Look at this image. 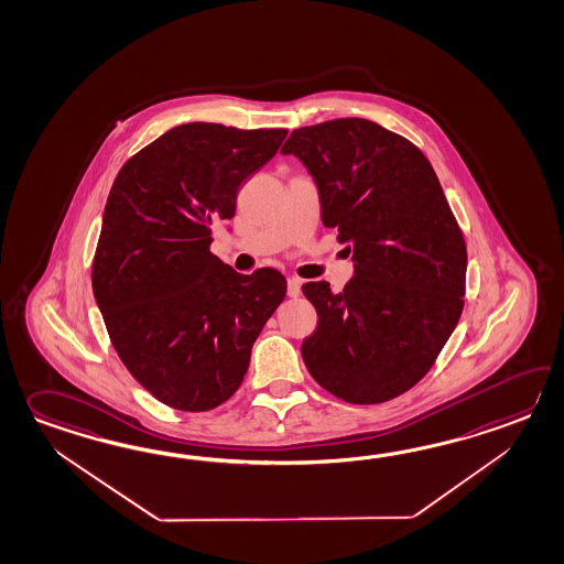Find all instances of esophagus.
<instances>
[{"label":"esophagus","instance_id":"obj_1","mask_svg":"<svg viewBox=\"0 0 564 564\" xmlns=\"http://www.w3.org/2000/svg\"><path fill=\"white\" fill-rule=\"evenodd\" d=\"M300 293H301L300 281H297V279H293V276H291V279H288V295H289V297H300Z\"/></svg>","mask_w":564,"mask_h":564}]
</instances>
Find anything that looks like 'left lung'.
<instances>
[{
    "instance_id": "8db88e82",
    "label": "left lung",
    "mask_w": 564,
    "mask_h": 564,
    "mask_svg": "<svg viewBox=\"0 0 564 564\" xmlns=\"http://www.w3.org/2000/svg\"><path fill=\"white\" fill-rule=\"evenodd\" d=\"M281 153L307 167L322 223L354 261L339 293L303 285L317 312L303 362L341 401H390L431 370L462 317V228L423 151L368 119L301 127Z\"/></svg>"
}]
</instances>
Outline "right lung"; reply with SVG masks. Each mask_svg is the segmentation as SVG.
<instances>
[{"instance_id": "obj_1", "label": "right lung", "mask_w": 564, "mask_h": 564, "mask_svg": "<svg viewBox=\"0 0 564 564\" xmlns=\"http://www.w3.org/2000/svg\"><path fill=\"white\" fill-rule=\"evenodd\" d=\"M288 129L186 123L121 167L105 204L93 293L127 370L188 413L237 392L254 339L285 300L275 269L240 275L210 252L213 226L237 210L240 184Z\"/></svg>"}]
</instances>
